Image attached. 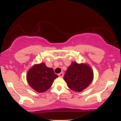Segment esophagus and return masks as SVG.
Masks as SVG:
<instances>
[{"label": "esophagus", "instance_id": "1", "mask_svg": "<svg viewBox=\"0 0 121 121\" xmlns=\"http://www.w3.org/2000/svg\"><path fill=\"white\" fill-rule=\"evenodd\" d=\"M58 75H59V77H63V76H64V73H63V72H61V73H59V74Z\"/></svg>", "mask_w": 121, "mask_h": 121}]
</instances>
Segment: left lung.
<instances>
[{"label":"left lung","mask_w":121,"mask_h":121,"mask_svg":"<svg viewBox=\"0 0 121 121\" xmlns=\"http://www.w3.org/2000/svg\"><path fill=\"white\" fill-rule=\"evenodd\" d=\"M93 73L89 66L73 62L65 72L64 79L72 91H82L91 84Z\"/></svg>","instance_id":"obj_1"}]
</instances>
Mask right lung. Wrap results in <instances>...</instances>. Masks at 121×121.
<instances>
[{
  "label": "right lung",
  "mask_w": 121,
  "mask_h": 121,
  "mask_svg": "<svg viewBox=\"0 0 121 121\" xmlns=\"http://www.w3.org/2000/svg\"><path fill=\"white\" fill-rule=\"evenodd\" d=\"M57 77L53 69L47 67L43 62L34 65L27 74L29 85L35 91L39 93L44 92L49 89L54 80Z\"/></svg>",
  "instance_id": "obj_1"
}]
</instances>
